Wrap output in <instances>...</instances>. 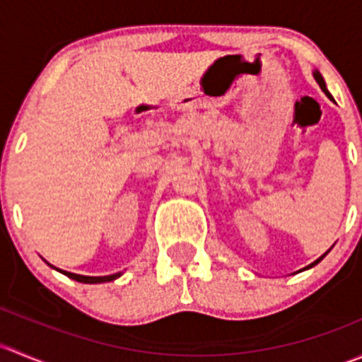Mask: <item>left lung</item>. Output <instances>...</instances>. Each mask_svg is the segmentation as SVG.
I'll return each mask as SVG.
<instances>
[{"mask_svg":"<svg viewBox=\"0 0 362 362\" xmlns=\"http://www.w3.org/2000/svg\"><path fill=\"white\" fill-rule=\"evenodd\" d=\"M313 76H315V80H317V82H319L320 89H322V90H324V93H326V94H327V96H329V98H331V94H329V93H327V89H326V82H324L322 75H320V73H319V71H315V73H313ZM326 254H327V252H326ZM326 254H324V255H326ZM324 255H322V257H324ZM322 257H319V259H317V261H315V262H312V264H310V266H308V268H312V266H315V264H317V262H320V261H322Z\"/></svg>","mask_w":362,"mask_h":362,"instance_id":"left-lung-1","label":"left lung"}]
</instances>
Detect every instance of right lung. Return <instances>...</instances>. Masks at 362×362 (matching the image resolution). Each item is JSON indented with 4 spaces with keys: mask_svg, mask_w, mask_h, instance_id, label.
<instances>
[{
    "mask_svg": "<svg viewBox=\"0 0 362 362\" xmlns=\"http://www.w3.org/2000/svg\"><path fill=\"white\" fill-rule=\"evenodd\" d=\"M63 273L66 276H69V279L82 284H103V282H110V280H115L117 276H120V273H115V275H108V276H83V275H75V273H68V272H63Z\"/></svg>",
    "mask_w": 362,
    "mask_h": 362,
    "instance_id": "obj_1",
    "label": "right lung"
}]
</instances>
